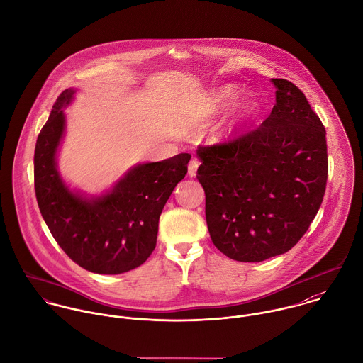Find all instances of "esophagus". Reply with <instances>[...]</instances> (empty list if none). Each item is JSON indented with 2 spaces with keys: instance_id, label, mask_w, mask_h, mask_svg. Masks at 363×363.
I'll return each mask as SVG.
<instances>
[{
  "instance_id": "34e87169",
  "label": "esophagus",
  "mask_w": 363,
  "mask_h": 363,
  "mask_svg": "<svg viewBox=\"0 0 363 363\" xmlns=\"http://www.w3.org/2000/svg\"><path fill=\"white\" fill-rule=\"evenodd\" d=\"M198 167H199V162L196 160H192L188 165V175L189 177H196V171H198Z\"/></svg>"
}]
</instances>
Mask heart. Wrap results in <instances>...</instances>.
Wrapping results in <instances>:
<instances>
[{"label": "heart", "mask_w": 363, "mask_h": 363, "mask_svg": "<svg viewBox=\"0 0 363 363\" xmlns=\"http://www.w3.org/2000/svg\"><path fill=\"white\" fill-rule=\"evenodd\" d=\"M238 94V88L235 85H224L221 88H218V91L213 95V106L215 109H221L225 108L227 105H230L234 98ZM259 111V101L255 95L248 94L245 95L240 104L235 108V119L237 121H247L252 116H255Z\"/></svg>", "instance_id": "obj_1"}]
</instances>
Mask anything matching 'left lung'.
Returning a JSON list of instances; mask_svg holds the SVG:
<instances>
[{
	"label": "left lung",
	"instance_id": "8db88e82",
	"mask_svg": "<svg viewBox=\"0 0 363 363\" xmlns=\"http://www.w3.org/2000/svg\"><path fill=\"white\" fill-rule=\"evenodd\" d=\"M277 104L262 125L230 142L198 147V181L218 251L240 262L288 252L315 218L327 185L325 129L306 95L272 78Z\"/></svg>",
	"mask_w": 363,
	"mask_h": 363
}]
</instances>
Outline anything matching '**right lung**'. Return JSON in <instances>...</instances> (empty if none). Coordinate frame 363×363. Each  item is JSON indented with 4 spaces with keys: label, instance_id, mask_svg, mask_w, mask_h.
Returning <instances> with one entry per match:
<instances>
[{
    "label": "right lung",
    "instance_id": "1",
    "mask_svg": "<svg viewBox=\"0 0 363 363\" xmlns=\"http://www.w3.org/2000/svg\"><path fill=\"white\" fill-rule=\"evenodd\" d=\"M74 89L63 91L35 147V192L40 213L62 250L81 268L118 275L140 267L157 242L160 215L188 172L191 154L132 168L115 188L85 199L72 192L56 168L65 112Z\"/></svg>",
    "mask_w": 363,
    "mask_h": 363
}]
</instances>
